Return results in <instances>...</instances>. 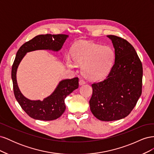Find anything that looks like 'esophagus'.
Instances as JSON below:
<instances>
[{
	"mask_svg": "<svg viewBox=\"0 0 154 154\" xmlns=\"http://www.w3.org/2000/svg\"><path fill=\"white\" fill-rule=\"evenodd\" d=\"M79 83H80V85H84L85 84V82L83 80H80V82H79Z\"/></svg>",
	"mask_w": 154,
	"mask_h": 154,
	"instance_id": "obj_1",
	"label": "esophagus"
}]
</instances>
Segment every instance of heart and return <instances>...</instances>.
I'll use <instances>...</instances> for the list:
<instances>
[{"label":"heart","instance_id":"b5f03b06","mask_svg":"<svg viewBox=\"0 0 154 154\" xmlns=\"http://www.w3.org/2000/svg\"><path fill=\"white\" fill-rule=\"evenodd\" d=\"M72 55L66 54V61L70 68L82 65V72L86 78L100 80L107 76L112 67L115 54L109 46H103L88 41H82L74 45Z\"/></svg>","mask_w":154,"mask_h":154}]
</instances>
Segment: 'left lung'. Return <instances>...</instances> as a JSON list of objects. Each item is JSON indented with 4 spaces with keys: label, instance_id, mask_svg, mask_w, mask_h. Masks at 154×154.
I'll return each instance as SVG.
<instances>
[{
    "label": "left lung",
    "instance_id": "8db88e82",
    "mask_svg": "<svg viewBox=\"0 0 154 154\" xmlns=\"http://www.w3.org/2000/svg\"><path fill=\"white\" fill-rule=\"evenodd\" d=\"M115 58L104 80L92 84L90 109L101 121L123 119L131 112L142 92L143 67L136 50L128 41L114 35Z\"/></svg>",
    "mask_w": 154,
    "mask_h": 154
}]
</instances>
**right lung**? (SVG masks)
<instances>
[{"label":"right lung","mask_w":154,"mask_h":154,"mask_svg":"<svg viewBox=\"0 0 154 154\" xmlns=\"http://www.w3.org/2000/svg\"><path fill=\"white\" fill-rule=\"evenodd\" d=\"M68 35H40L23 44L18 50L12 66L11 78L15 98L25 112L35 119L51 121L60 118L66 110L65 99L79 86L78 78L66 79L59 82L54 92L43 101L30 100L23 95L17 82V71L22 58L26 54L36 50L61 49Z\"/></svg>","instance_id":"1"}]
</instances>
